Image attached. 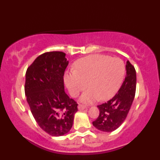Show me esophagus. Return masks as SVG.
Returning a JSON list of instances; mask_svg holds the SVG:
<instances>
[{
  "instance_id": "34e87169",
  "label": "esophagus",
  "mask_w": 160,
  "mask_h": 160,
  "mask_svg": "<svg viewBox=\"0 0 160 160\" xmlns=\"http://www.w3.org/2000/svg\"><path fill=\"white\" fill-rule=\"evenodd\" d=\"M78 110H85L86 108V106H84V105H81V104H79V105H78Z\"/></svg>"
}]
</instances>
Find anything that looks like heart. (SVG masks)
Masks as SVG:
<instances>
[{
  "label": "heart",
  "instance_id": "heart-1",
  "mask_svg": "<svg viewBox=\"0 0 160 160\" xmlns=\"http://www.w3.org/2000/svg\"><path fill=\"white\" fill-rule=\"evenodd\" d=\"M124 70V63L119 58L89 55L77 61L74 71L65 75L64 82L72 97H77L88 86L89 89L81 95L80 101L91 104L115 95L122 82Z\"/></svg>",
  "mask_w": 160,
  "mask_h": 160
}]
</instances>
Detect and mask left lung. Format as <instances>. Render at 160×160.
I'll use <instances>...</instances> for the list:
<instances>
[{
	"label": "left lung",
	"mask_w": 160,
	"mask_h": 160,
	"mask_svg": "<svg viewBox=\"0 0 160 160\" xmlns=\"http://www.w3.org/2000/svg\"><path fill=\"white\" fill-rule=\"evenodd\" d=\"M136 73L129 61L126 62V76L114 97L98 106L99 116L92 122L97 129L111 132L120 127L127 116L135 97Z\"/></svg>",
	"instance_id": "left-lung-1"
}]
</instances>
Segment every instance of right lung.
<instances>
[{
  "label": "right lung",
  "mask_w": 160,
  "mask_h": 160,
  "mask_svg": "<svg viewBox=\"0 0 160 160\" xmlns=\"http://www.w3.org/2000/svg\"><path fill=\"white\" fill-rule=\"evenodd\" d=\"M68 61L62 52L40 55L26 72L25 94L36 122L52 136L68 133L78 104L64 91L63 75Z\"/></svg>",
  "instance_id": "obj_1"
}]
</instances>
